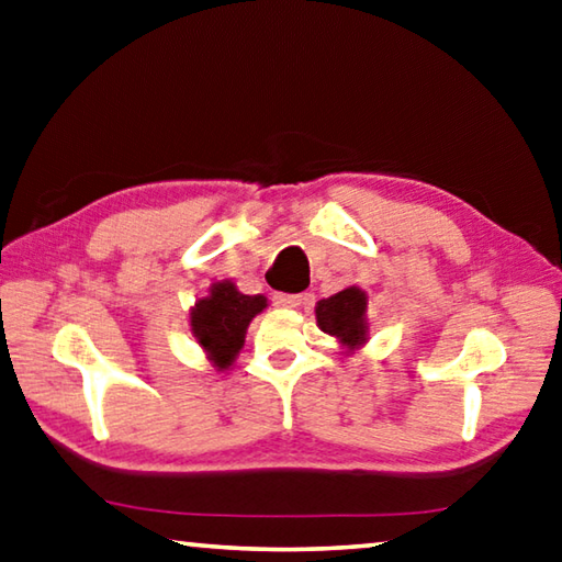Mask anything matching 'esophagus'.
Wrapping results in <instances>:
<instances>
[{
  "instance_id": "34e87169",
  "label": "esophagus",
  "mask_w": 562,
  "mask_h": 562,
  "mask_svg": "<svg viewBox=\"0 0 562 562\" xmlns=\"http://www.w3.org/2000/svg\"><path fill=\"white\" fill-rule=\"evenodd\" d=\"M272 302L274 307H282V310H297L304 304L302 294H284V292H274L272 294Z\"/></svg>"
}]
</instances>
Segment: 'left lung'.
Wrapping results in <instances>:
<instances>
[{"instance_id":"left-lung-1","label":"left lung","mask_w":562,"mask_h":562,"mask_svg":"<svg viewBox=\"0 0 562 562\" xmlns=\"http://www.w3.org/2000/svg\"><path fill=\"white\" fill-rule=\"evenodd\" d=\"M369 294L359 284H349L331 297L319 300L314 307L316 326L339 344L341 356H351L363 349L369 336Z\"/></svg>"}]
</instances>
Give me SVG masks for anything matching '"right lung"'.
<instances>
[{
    "label": "right lung",
    "instance_id": "add662e5",
    "mask_svg": "<svg viewBox=\"0 0 562 562\" xmlns=\"http://www.w3.org/2000/svg\"><path fill=\"white\" fill-rule=\"evenodd\" d=\"M268 307L265 294H243L233 280H218L189 310L196 344L216 371H228L246 344L250 322Z\"/></svg>",
    "mask_w": 562,
    "mask_h": 562
}]
</instances>
